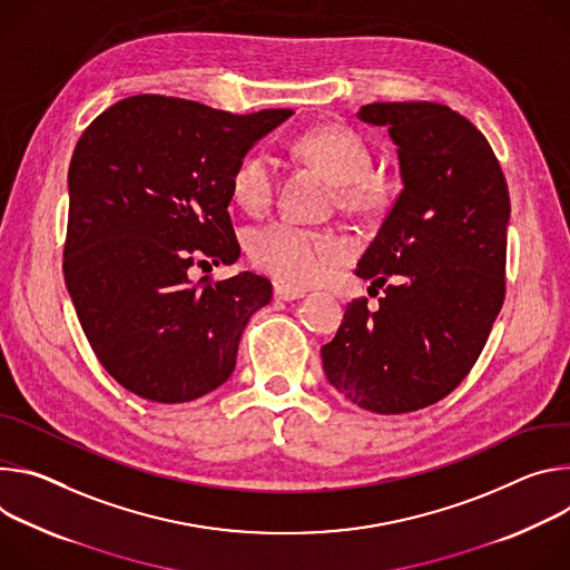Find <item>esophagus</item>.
<instances>
[{
    "label": "esophagus",
    "mask_w": 570,
    "mask_h": 570,
    "mask_svg": "<svg viewBox=\"0 0 570 570\" xmlns=\"http://www.w3.org/2000/svg\"><path fill=\"white\" fill-rule=\"evenodd\" d=\"M305 296V289H296V287H289V285H274V298L276 301H296V298H303Z\"/></svg>",
    "instance_id": "1"
}]
</instances>
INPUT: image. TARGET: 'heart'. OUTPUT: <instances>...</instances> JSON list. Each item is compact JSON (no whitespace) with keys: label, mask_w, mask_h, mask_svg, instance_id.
<instances>
[{"label":"heart","mask_w":570,"mask_h":570,"mask_svg":"<svg viewBox=\"0 0 570 570\" xmlns=\"http://www.w3.org/2000/svg\"><path fill=\"white\" fill-rule=\"evenodd\" d=\"M296 154L317 167L335 189L337 206L351 217H377L392 206V187L371 171L368 145L346 126L326 124L301 134ZM233 199L250 215L269 208L274 197V163L265 151L246 154L230 174ZM250 263L287 285H312L346 256V242L328 230L272 222L248 235Z\"/></svg>","instance_id":"obj_1"}]
</instances>
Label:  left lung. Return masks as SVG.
Here are the masks:
<instances>
[{
    "instance_id": "obj_1",
    "label": "left lung",
    "mask_w": 570,
    "mask_h": 570,
    "mask_svg": "<svg viewBox=\"0 0 570 570\" xmlns=\"http://www.w3.org/2000/svg\"><path fill=\"white\" fill-rule=\"evenodd\" d=\"M357 117L387 126L403 189L355 269L385 296L377 309L351 301L322 360L351 403L403 414L446 399L487 344L504 301L510 189L487 138L444 104L375 101Z\"/></svg>"
}]
</instances>
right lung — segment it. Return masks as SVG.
Listing matches in <instances>:
<instances>
[{
    "label": "right lung",
    "instance_id": "right-lung-1",
    "mask_svg": "<svg viewBox=\"0 0 570 570\" xmlns=\"http://www.w3.org/2000/svg\"><path fill=\"white\" fill-rule=\"evenodd\" d=\"M289 115L136 95L79 138L62 274L97 360L124 390L187 403L230 377L242 331L272 301V283L250 272L193 283L187 269L239 258L230 174Z\"/></svg>",
    "mask_w": 570,
    "mask_h": 570
}]
</instances>
